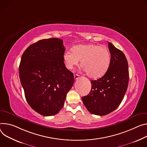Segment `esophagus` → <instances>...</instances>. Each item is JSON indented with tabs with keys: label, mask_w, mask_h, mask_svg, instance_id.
<instances>
[{
	"label": "esophagus",
	"mask_w": 147,
	"mask_h": 147,
	"mask_svg": "<svg viewBox=\"0 0 147 147\" xmlns=\"http://www.w3.org/2000/svg\"><path fill=\"white\" fill-rule=\"evenodd\" d=\"M80 75H78V74H74V79H75V80H77V79L79 78H80Z\"/></svg>",
	"instance_id": "esophagus-1"
}]
</instances>
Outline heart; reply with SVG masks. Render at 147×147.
I'll list each match as a JSON object with an SVG mask.
<instances>
[{"mask_svg":"<svg viewBox=\"0 0 147 147\" xmlns=\"http://www.w3.org/2000/svg\"><path fill=\"white\" fill-rule=\"evenodd\" d=\"M65 67L72 70L79 64L88 77L98 78L108 71L111 64V54L104 46L96 44L78 45L74 46L71 51H65L63 55Z\"/></svg>","mask_w":147,"mask_h":147,"instance_id":"heart-1","label":"heart"}]
</instances>
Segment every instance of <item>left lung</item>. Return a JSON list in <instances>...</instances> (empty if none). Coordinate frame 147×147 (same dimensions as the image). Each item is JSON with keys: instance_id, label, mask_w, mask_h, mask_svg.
<instances>
[{"instance_id": "1", "label": "left lung", "mask_w": 147, "mask_h": 147, "mask_svg": "<svg viewBox=\"0 0 147 147\" xmlns=\"http://www.w3.org/2000/svg\"><path fill=\"white\" fill-rule=\"evenodd\" d=\"M111 64L107 73L97 80H91L89 94L82 101L91 114L105 115L121 104L127 90L129 71L127 60L123 51L109 43Z\"/></svg>"}]
</instances>
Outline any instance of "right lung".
Segmentation results:
<instances>
[{
  "instance_id": "add662e5",
  "label": "right lung",
  "mask_w": 147,
  "mask_h": 147,
  "mask_svg": "<svg viewBox=\"0 0 147 147\" xmlns=\"http://www.w3.org/2000/svg\"><path fill=\"white\" fill-rule=\"evenodd\" d=\"M63 40H40L24 51L19 77L24 96L35 111L44 116L57 114L74 83V74L65 67Z\"/></svg>"
}]
</instances>
